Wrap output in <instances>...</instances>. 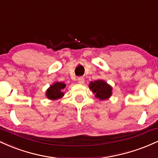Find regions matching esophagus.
Segmentation results:
<instances>
[{
  "label": "esophagus",
  "mask_w": 158,
  "mask_h": 158,
  "mask_svg": "<svg viewBox=\"0 0 158 158\" xmlns=\"http://www.w3.org/2000/svg\"><path fill=\"white\" fill-rule=\"evenodd\" d=\"M78 82H79V84H84L85 79L82 77H79V78H78Z\"/></svg>",
  "instance_id": "1"
}]
</instances>
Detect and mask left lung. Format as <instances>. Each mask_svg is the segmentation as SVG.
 I'll return each mask as SVG.
<instances>
[{"mask_svg":"<svg viewBox=\"0 0 158 158\" xmlns=\"http://www.w3.org/2000/svg\"><path fill=\"white\" fill-rule=\"evenodd\" d=\"M89 88L92 90L95 97L100 100L109 99L112 95V88L110 85L102 79L90 81Z\"/></svg>","mask_w":158,"mask_h":158,"instance_id":"8db88e82","label":"left lung"}]
</instances>
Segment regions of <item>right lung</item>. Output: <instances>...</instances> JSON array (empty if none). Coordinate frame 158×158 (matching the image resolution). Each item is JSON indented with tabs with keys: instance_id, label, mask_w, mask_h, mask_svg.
<instances>
[{
	"instance_id": "obj_1",
	"label": "right lung",
	"mask_w": 158,
	"mask_h": 158,
	"mask_svg": "<svg viewBox=\"0 0 158 158\" xmlns=\"http://www.w3.org/2000/svg\"><path fill=\"white\" fill-rule=\"evenodd\" d=\"M65 87H66V85L64 83L56 81L52 85H50V88L47 90L46 97L49 99H52V100L61 99L64 95L63 91H64Z\"/></svg>"
}]
</instances>
